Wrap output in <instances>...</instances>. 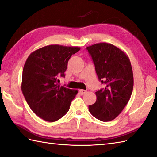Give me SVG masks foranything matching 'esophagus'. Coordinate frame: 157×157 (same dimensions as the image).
Masks as SVG:
<instances>
[{"label":"esophagus","instance_id":"1","mask_svg":"<svg viewBox=\"0 0 157 157\" xmlns=\"http://www.w3.org/2000/svg\"><path fill=\"white\" fill-rule=\"evenodd\" d=\"M79 93L81 94V95H83L85 93H86V90H79Z\"/></svg>","mask_w":157,"mask_h":157}]
</instances>
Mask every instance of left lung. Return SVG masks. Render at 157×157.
Returning <instances> with one entry per match:
<instances>
[{"label":"left lung","instance_id":"8db88e82","mask_svg":"<svg viewBox=\"0 0 157 157\" xmlns=\"http://www.w3.org/2000/svg\"><path fill=\"white\" fill-rule=\"evenodd\" d=\"M105 88L96 92V101L89 106L94 117L102 122L114 120L128 102L133 89V74L126 53L113 44L98 43L86 48Z\"/></svg>","mask_w":157,"mask_h":157}]
</instances>
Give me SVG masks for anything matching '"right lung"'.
Here are the masks:
<instances>
[{
    "label": "right lung",
    "mask_w": 157,
    "mask_h": 157,
    "mask_svg": "<svg viewBox=\"0 0 157 157\" xmlns=\"http://www.w3.org/2000/svg\"><path fill=\"white\" fill-rule=\"evenodd\" d=\"M79 47L49 45L31 53L22 71L21 89L26 102L37 116L55 122L66 115L78 91L60 87L67 62Z\"/></svg>",
    "instance_id": "right-lung-1"
}]
</instances>
